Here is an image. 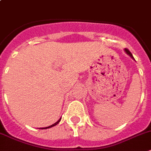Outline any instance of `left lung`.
<instances>
[{
    "mask_svg": "<svg viewBox=\"0 0 151 151\" xmlns=\"http://www.w3.org/2000/svg\"><path fill=\"white\" fill-rule=\"evenodd\" d=\"M124 51H125V53H127V55H129V56H130L131 58H132V59H133V55H132V53H130V51H129V50H128V49L125 48V49H124Z\"/></svg>",
    "mask_w": 151,
    "mask_h": 151,
    "instance_id": "8db88e82",
    "label": "left lung"
}]
</instances>
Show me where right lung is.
<instances>
[{
  "mask_svg": "<svg viewBox=\"0 0 151 151\" xmlns=\"http://www.w3.org/2000/svg\"><path fill=\"white\" fill-rule=\"evenodd\" d=\"M61 118H60V119H59V120L57 121V122H56V123H54V124H53L50 125V126H49V127H42V128H39V129H47V128H50V127H54V126H56V124H59V122H60V121H61Z\"/></svg>",
  "mask_w": 151,
  "mask_h": 151,
  "instance_id": "add662e5",
  "label": "right lung"
}]
</instances>
